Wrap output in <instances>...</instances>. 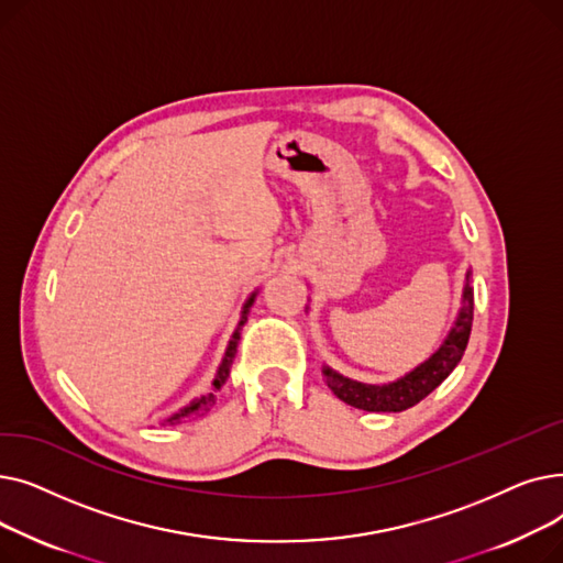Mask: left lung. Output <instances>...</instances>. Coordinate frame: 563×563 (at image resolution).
Here are the masks:
<instances>
[{
	"label": "left lung",
	"instance_id": "left-lung-1",
	"mask_svg": "<svg viewBox=\"0 0 563 563\" xmlns=\"http://www.w3.org/2000/svg\"><path fill=\"white\" fill-rule=\"evenodd\" d=\"M472 314H475V291H472V272L467 269L461 308L452 329L427 361L388 383H363L335 372L329 365H321L323 378H327L333 395L353 408L367 412H401L433 393L461 363L472 331Z\"/></svg>",
	"mask_w": 563,
	"mask_h": 563
}]
</instances>
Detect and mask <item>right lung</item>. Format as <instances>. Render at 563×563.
Returning <instances> with one entry per match:
<instances>
[{"label": "right lung", "instance_id": "right-lung-1", "mask_svg": "<svg viewBox=\"0 0 563 563\" xmlns=\"http://www.w3.org/2000/svg\"><path fill=\"white\" fill-rule=\"evenodd\" d=\"M255 297H257V289L251 294V297H249L246 303H244V308H242L240 323H236V329H234V333H232V338H230V342H228V346H225L221 365H219V369H217V376H214V380H212V390L200 395V397H196V399H191V401H189L187 406H183L180 410L170 412V416H168L166 420H162L159 424H164V427H166V424H180V422L187 420V418L202 416L205 410H210V406L217 401V393L223 388V383H225L228 376H230V367H232V361H234V356H236V346H240L242 329H244V323L249 321V314H251V308H253V303H255Z\"/></svg>", "mask_w": 563, "mask_h": 563}]
</instances>
